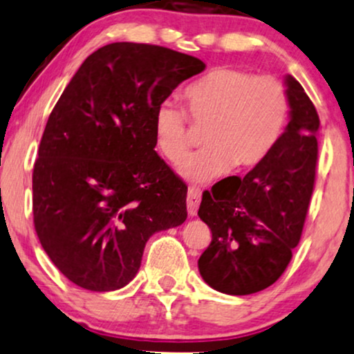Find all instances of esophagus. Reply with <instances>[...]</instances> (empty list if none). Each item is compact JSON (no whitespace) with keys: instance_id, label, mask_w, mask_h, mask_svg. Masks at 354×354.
<instances>
[{"instance_id":"34e87169","label":"esophagus","mask_w":354,"mask_h":354,"mask_svg":"<svg viewBox=\"0 0 354 354\" xmlns=\"http://www.w3.org/2000/svg\"><path fill=\"white\" fill-rule=\"evenodd\" d=\"M199 203H201V191L196 189V187H189V189H187L186 204H187V212H189L191 217L198 214Z\"/></svg>"}]
</instances>
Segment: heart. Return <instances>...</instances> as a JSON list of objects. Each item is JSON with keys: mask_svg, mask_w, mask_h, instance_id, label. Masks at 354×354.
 <instances>
[{"mask_svg": "<svg viewBox=\"0 0 354 354\" xmlns=\"http://www.w3.org/2000/svg\"><path fill=\"white\" fill-rule=\"evenodd\" d=\"M194 125L205 127L204 149L183 160L178 171L192 183L216 180L234 168L248 171L271 153L289 119L284 84L239 68H217L185 91ZM186 111L173 100L156 106L153 140L158 153L178 162L191 144Z\"/></svg>", "mask_w": 354, "mask_h": 354, "instance_id": "1", "label": "heart"}]
</instances>
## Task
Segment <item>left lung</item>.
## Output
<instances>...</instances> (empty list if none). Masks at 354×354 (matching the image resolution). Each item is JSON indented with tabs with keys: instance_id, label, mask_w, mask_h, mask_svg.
Returning <instances> with one entry per match:
<instances>
[{
	"instance_id": "8db88e82",
	"label": "left lung",
	"mask_w": 354,
	"mask_h": 354,
	"mask_svg": "<svg viewBox=\"0 0 354 354\" xmlns=\"http://www.w3.org/2000/svg\"><path fill=\"white\" fill-rule=\"evenodd\" d=\"M289 124L265 162L243 180L212 186L198 216L212 241L198 266L210 288L247 296L270 288L288 268L301 240L317 169L319 114L301 83L288 75Z\"/></svg>"
}]
</instances>
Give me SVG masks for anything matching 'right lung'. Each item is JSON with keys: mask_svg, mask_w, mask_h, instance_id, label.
<instances>
[{"mask_svg": "<svg viewBox=\"0 0 354 354\" xmlns=\"http://www.w3.org/2000/svg\"><path fill=\"white\" fill-rule=\"evenodd\" d=\"M204 68L171 48L114 42L66 84L34 163L32 212L40 245L71 283L124 288L150 236L186 221L187 186L155 151L153 114Z\"/></svg>", "mask_w": 354, "mask_h": 354, "instance_id": "right-lung-1", "label": "right lung"}]
</instances>
